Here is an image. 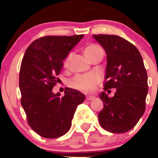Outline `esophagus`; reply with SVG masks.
I'll list each match as a JSON object with an SVG mask.
<instances>
[{
  "mask_svg": "<svg viewBox=\"0 0 158 158\" xmlns=\"http://www.w3.org/2000/svg\"><path fill=\"white\" fill-rule=\"evenodd\" d=\"M95 99V96H87L86 97V100H88V101H90V100H93Z\"/></svg>",
  "mask_w": 158,
  "mask_h": 158,
  "instance_id": "34e87169",
  "label": "esophagus"
}]
</instances>
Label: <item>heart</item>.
I'll return each mask as SVG.
<instances>
[{"label":"heart","instance_id":"1","mask_svg":"<svg viewBox=\"0 0 158 158\" xmlns=\"http://www.w3.org/2000/svg\"><path fill=\"white\" fill-rule=\"evenodd\" d=\"M100 51H103V50L100 46L96 45V44H90L85 48V53L89 59H91L95 54H97ZM72 57V52H69L67 54L66 57L64 59V66L67 67L69 65ZM99 82H100V77L96 74H91V73H89V74H79L71 79L70 81H69V85L73 89L78 90V91L89 93L94 91V89H96Z\"/></svg>","mask_w":158,"mask_h":158}]
</instances>
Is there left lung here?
<instances>
[{
	"label": "left lung",
	"mask_w": 158,
	"mask_h": 158,
	"mask_svg": "<svg viewBox=\"0 0 158 158\" xmlns=\"http://www.w3.org/2000/svg\"><path fill=\"white\" fill-rule=\"evenodd\" d=\"M107 54L104 91L116 89L110 98L100 95L104 108L99 113L100 126L111 133L127 132L135 127L146 109L147 73L135 45L118 35H93Z\"/></svg>",
	"instance_id": "8db88e82"
}]
</instances>
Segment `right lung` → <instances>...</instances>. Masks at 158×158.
<instances>
[{
    "mask_svg": "<svg viewBox=\"0 0 158 158\" xmlns=\"http://www.w3.org/2000/svg\"><path fill=\"white\" fill-rule=\"evenodd\" d=\"M83 36H43L25 51L19 77L21 104L29 126L43 138L57 139L67 133L77 107L85 100L76 89L66 88L63 96L52 92L63 60Z\"/></svg>",
    "mask_w": 158,
    "mask_h": 158,
    "instance_id": "obj_1",
    "label": "right lung"
}]
</instances>
